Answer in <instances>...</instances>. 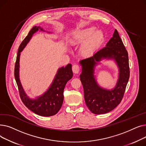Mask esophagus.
<instances>
[{
    "label": "esophagus",
    "instance_id": "esophagus-1",
    "mask_svg": "<svg viewBox=\"0 0 146 146\" xmlns=\"http://www.w3.org/2000/svg\"><path fill=\"white\" fill-rule=\"evenodd\" d=\"M72 70L73 72L75 74H77L80 71V66L78 64H74L72 66Z\"/></svg>",
    "mask_w": 146,
    "mask_h": 146
}]
</instances>
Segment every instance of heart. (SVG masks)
Wrapping results in <instances>:
<instances>
[{
  "label": "heart",
  "mask_w": 146,
  "mask_h": 146,
  "mask_svg": "<svg viewBox=\"0 0 146 146\" xmlns=\"http://www.w3.org/2000/svg\"><path fill=\"white\" fill-rule=\"evenodd\" d=\"M95 27H88L80 29L73 33L70 42L73 44L84 42L80 48V52L83 56L91 55L98 47L104 38V34L101 31H96Z\"/></svg>",
  "instance_id": "obj_1"
}]
</instances>
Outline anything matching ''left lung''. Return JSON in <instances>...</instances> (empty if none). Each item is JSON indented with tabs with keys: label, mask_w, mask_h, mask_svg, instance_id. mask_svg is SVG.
<instances>
[{
	"label": "left lung",
	"mask_w": 146,
	"mask_h": 146,
	"mask_svg": "<svg viewBox=\"0 0 146 146\" xmlns=\"http://www.w3.org/2000/svg\"><path fill=\"white\" fill-rule=\"evenodd\" d=\"M102 58L113 59L119 68V78L113 90H107L98 85L94 76V67ZM82 72L80 79L84 90V98L89 110L95 114L108 113L119 104L124 96L129 78L128 52L117 29L106 47L93 56L82 60Z\"/></svg>",
	"instance_id": "left-lung-1"
}]
</instances>
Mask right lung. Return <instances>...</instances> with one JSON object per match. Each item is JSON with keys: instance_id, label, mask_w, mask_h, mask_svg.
Segmentation results:
<instances>
[{"instance_id": "right-lung-1", "label": "right lung", "mask_w": 146, "mask_h": 146, "mask_svg": "<svg viewBox=\"0 0 146 146\" xmlns=\"http://www.w3.org/2000/svg\"><path fill=\"white\" fill-rule=\"evenodd\" d=\"M44 31L40 27H34L25 38L18 48L16 63L15 65V78L16 80L21 100L27 108L35 113L44 117H50L56 115L62 106L64 99V89L67 82L72 78V64H68L65 67L60 68L51 85L41 96L35 99L29 98L23 89L19 78V57L21 52L29 41L33 34L38 29Z\"/></svg>"}]
</instances>
